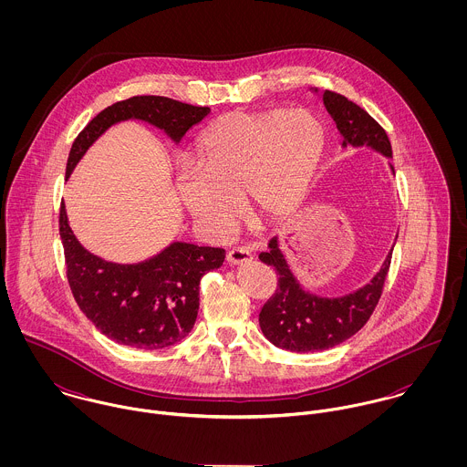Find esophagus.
<instances>
[{"label": "esophagus", "mask_w": 467, "mask_h": 467, "mask_svg": "<svg viewBox=\"0 0 467 467\" xmlns=\"http://www.w3.org/2000/svg\"><path fill=\"white\" fill-rule=\"evenodd\" d=\"M254 259V254L250 248H232L226 255V261L230 265H244V263H250Z\"/></svg>", "instance_id": "esophagus-1"}]
</instances>
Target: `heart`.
<instances>
[{"label": "heart", "mask_w": 467, "mask_h": 467, "mask_svg": "<svg viewBox=\"0 0 467 467\" xmlns=\"http://www.w3.org/2000/svg\"><path fill=\"white\" fill-rule=\"evenodd\" d=\"M324 143L322 122L304 108L228 113L198 138L196 167L180 169V200L215 239L239 223L241 194L255 219L276 223L304 200Z\"/></svg>", "instance_id": "heart-1"}]
</instances>
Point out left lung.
Returning a JSON list of instances; mask_svg holds the SVG:
<instances>
[{
	"label": "left lung",
	"instance_id": "left-lung-1",
	"mask_svg": "<svg viewBox=\"0 0 467 467\" xmlns=\"http://www.w3.org/2000/svg\"><path fill=\"white\" fill-rule=\"evenodd\" d=\"M311 91L318 93V88H311ZM324 106L337 128L343 149L368 147L387 160L392 158L389 136L365 109L329 89L324 91ZM389 165L396 174L390 161ZM394 244L368 284L341 296H322L300 284L280 250L278 237H273L266 252L259 255L278 276V287L259 315L265 336L273 345L289 352L327 350L354 336L367 324L379 302Z\"/></svg>",
	"mask_w": 467,
	"mask_h": 467
}]
</instances>
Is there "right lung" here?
<instances>
[{"instance_id": "right-lung-1", "label": "right lung", "mask_w": 467, "mask_h": 467, "mask_svg": "<svg viewBox=\"0 0 467 467\" xmlns=\"http://www.w3.org/2000/svg\"><path fill=\"white\" fill-rule=\"evenodd\" d=\"M208 113L210 108L156 95L117 102L100 111L75 138L67 156V180L88 149L115 124L141 120L178 145ZM59 234L67 282L80 311L113 341L143 350L165 348L187 337L198 318L201 278L224 263L223 248L183 241L171 243L141 263L104 261L78 243L69 228L65 202H61Z\"/></svg>"}]
</instances>
